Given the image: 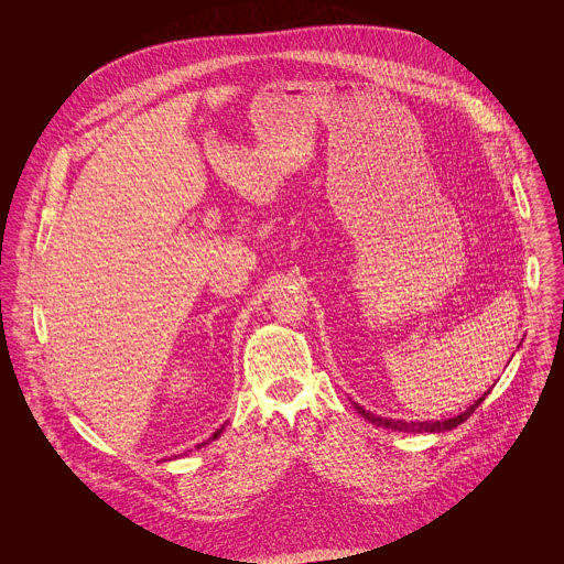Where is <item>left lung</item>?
<instances>
[{"instance_id": "8db88e82", "label": "left lung", "mask_w": 564, "mask_h": 564, "mask_svg": "<svg viewBox=\"0 0 564 564\" xmlns=\"http://www.w3.org/2000/svg\"><path fill=\"white\" fill-rule=\"evenodd\" d=\"M487 394H489V390H487L485 394H481L477 401H473V404H470L464 413H459V415H455V417H448V420H433V422H406V420L379 417V415H375V413L366 411L364 406H359L357 401H352V404H355L357 413H359L364 420L372 422L375 426H383V429L401 431V433H444V431H453L455 426H459L462 422H466V420L473 415V411L481 404V401H485V397H487Z\"/></svg>"}]
</instances>
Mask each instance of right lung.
Segmentation results:
<instances>
[{"mask_svg":"<svg viewBox=\"0 0 564 564\" xmlns=\"http://www.w3.org/2000/svg\"><path fill=\"white\" fill-rule=\"evenodd\" d=\"M220 433H223V429H218V431H216V433H214V435H212V440H216V437H218V435H220ZM203 444H207V442H203ZM203 444H200V446H203Z\"/></svg>","mask_w":564,"mask_h":564,"instance_id":"right-lung-1","label":"right lung"}]
</instances>
